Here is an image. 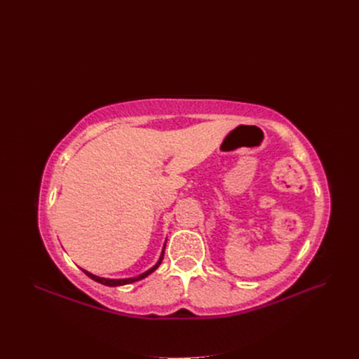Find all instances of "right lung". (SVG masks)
I'll return each instance as SVG.
<instances>
[{
	"label": "right lung",
	"mask_w": 359,
	"mask_h": 359,
	"mask_svg": "<svg viewBox=\"0 0 359 359\" xmlns=\"http://www.w3.org/2000/svg\"><path fill=\"white\" fill-rule=\"evenodd\" d=\"M164 250H165V243H164V248H163V250H161V255H160V259L157 260V263L156 265L153 266V268H149L148 271H145L144 273H141V275H137V276H134V278H123V279H110V278H102V276H97V275H93V273H90L88 271H86V269H81L88 278H91L93 280H96V282H99V284H102V285H106V287H121V285H128V284H132V282H137V280H141V279H144V278H147L149 273H153L160 265H161V262H163V257H164Z\"/></svg>",
	"instance_id": "right-lung-1"
}]
</instances>
